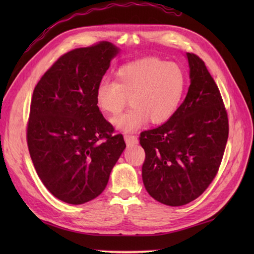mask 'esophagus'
Here are the masks:
<instances>
[{
  "label": "esophagus",
  "instance_id": "1",
  "mask_svg": "<svg viewBox=\"0 0 254 254\" xmlns=\"http://www.w3.org/2000/svg\"><path fill=\"white\" fill-rule=\"evenodd\" d=\"M124 139H126V143L127 145H134V144H137L138 139H137V136L136 135H132V134H126L124 135Z\"/></svg>",
  "mask_w": 254,
  "mask_h": 254
}]
</instances>
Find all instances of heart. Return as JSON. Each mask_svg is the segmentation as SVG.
Here are the masks:
<instances>
[{
    "label": "heart",
    "instance_id": "1",
    "mask_svg": "<svg viewBox=\"0 0 254 254\" xmlns=\"http://www.w3.org/2000/svg\"><path fill=\"white\" fill-rule=\"evenodd\" d=\"M187 84L179 64L146 58L124 64L116 80L104 78L96 88V102L101 111L117 115L128 104L133 107L112 119L119 130L134 131L146 122L161 123L179 107Z\"/></svg>",
    "mask_w": 254,
    "mask_h": 254
}]
</instances>
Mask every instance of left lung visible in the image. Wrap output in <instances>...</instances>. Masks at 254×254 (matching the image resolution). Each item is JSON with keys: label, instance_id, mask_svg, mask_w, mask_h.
I'll return each instance as SVG.
<instances>
[{"label": "left lung", "instance_id": "left-lung-1", "mask_svg": "<svg viewBox=\"0 0 254 254\" xmlns=\"http://www.w3.org/2000/svg\"><path fill=\"white\" fill-rule=\"evenodd\" d=\"M191 84L168 121L141 133L142 178L156 201L181 206L197 198L216 177L227 144L228 115L201 58L187 53Z\"/></svg>", "mask_w": 254, "mask_h": 254}]
</instances>
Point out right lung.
<instances>
[{
	"label": "right lung",
	"instance_id": "obj_1",
	"mask_svg": "<svg viewBox=\"0 0 254 254\" xmlns=\"http://www.w3.org/2000/svg\"><path fill=\"white\" fill-rule=\"evenodd\" d=\"M118 51L108 41L69 51L32 94L27 122L32 164L52 195L68 204L98 196L127 146L96 102L97 86Z\"/></svg>",
	"mask_w": 254,
	"mask_h": 254
}]
</instances>
